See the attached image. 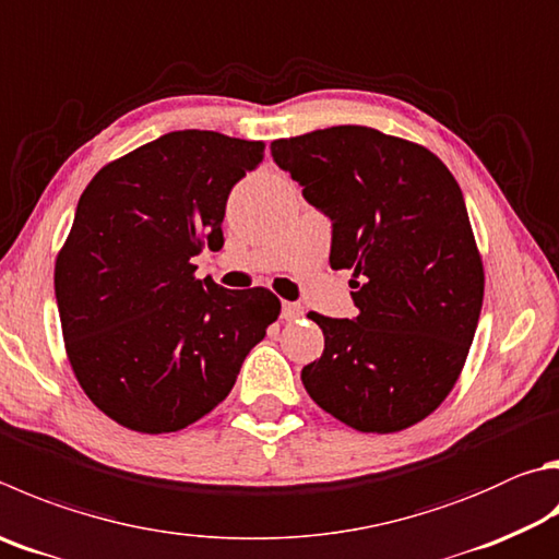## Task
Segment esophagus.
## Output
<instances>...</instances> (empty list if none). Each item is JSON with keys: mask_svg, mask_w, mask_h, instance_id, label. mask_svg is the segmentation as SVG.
Listing matches in <instances>:
<instances>
[{"mask_svg": "<svg viewBox=\"0 0 559 559\" xmlns=\"http://www.w3.org/2000/svg\"><path fill=\"white\" fill-rule=\"evenodd\" d=\"M281 318L283 320H298V318H302V306L300 302H283V308H281Z\"/></svg>", "mask_w": 559, "mask_h": 559, "instance_id": "1", "label": "esophagus"}]
</instances>
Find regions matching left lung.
<instances>
[{
  "mask_svg": "<svg viewBox=\"0 0 559 559\" xmlns=\"http://www.w3.org/2000/svg\"><path fill=\"white\" fill-rule=\"evenodd\" d=\"M302 195L332 219V269H349L359 314L308 312L324 352L302 369L310 399L359 432H401L448 399L469 354L484 263L462 190L442 160L371 127L271 144Z\"/></svg>",
  "mask_w": 559,
  "mask_h": 559,
  "instance_id": "8db88e82",
  "label": "left lung"
}]
</instances>
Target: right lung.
I'll return each mask as SVG.
<instances>
[{"instance_id":"1","label":"right lung","mask_w":559,"mask_h":559,"mask_svg":"<svg viewBox=\"0 0 559 559\" xmlns=\"http://www.w3.org/2000/svg\"><path fill=\"white\" fill-rule=\"evenodd\" d=\"M263 148L170 131L109 160L80 195L56 257L60 328L80 389L121 428L178 432L217 408L278 320L269 288H219L192 263L225 245L229 190Z\"/></svg>"}]
</instances>
